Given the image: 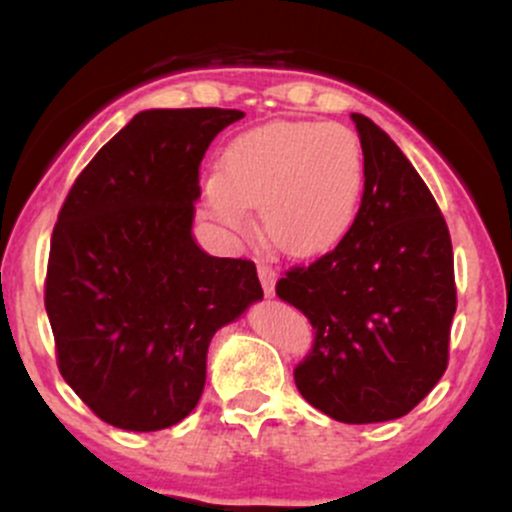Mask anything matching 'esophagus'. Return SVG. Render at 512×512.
Returning <instances> with one entry per match:
<instances>
[{"instance_id":"esophagus-1","label":"esophagus","mask_w":512,"mask_h":512,"mask_svg":"<svg viewBox=\"0 0 512 512\" xmlns=\"http://www.w3.org/2000/svg\"><path fill=\"white\" fill-rule=\"evenodd\" d=\"M257 274H260V281H262V289L267 296H274V284H276V272L269 264L264 262H257Z\"/></svg>"}]
</instances>
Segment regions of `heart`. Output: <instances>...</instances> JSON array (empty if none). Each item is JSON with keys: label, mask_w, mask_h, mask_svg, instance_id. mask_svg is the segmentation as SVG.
<instances>
[{"label": "heart", "mask_w": 512, "mask_h": 512, "mask_svg": "<svg viewBox=\"0 0 512 512\" xmlns=\"http://www.w3.org/2000/svg\"><path fill=\"white\" fill-rule=\"evenodd\" d=\"M366 185V156L342 125L279 120L238 134L207 182L216 219L233 231L260 207L262 233L291 257L332 250L354 226Z\"/></svg>", "instance_id": "obj_1"}]
</instances>
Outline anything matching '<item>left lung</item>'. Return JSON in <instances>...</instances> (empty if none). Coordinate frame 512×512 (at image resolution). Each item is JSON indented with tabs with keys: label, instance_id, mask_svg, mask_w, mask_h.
I'll use <instances>...</instances> for the list:
<instances>
[{
	"label": "left lung",
	"instance_id": "obj_1",
	"mask_svg": "<svg viewBox=\"0 0 512 512\" xmlns=\"http://www.w3.org/2000/svg\"><path fill=\"white\" fill-rule=\"evenodd\" d=\"M366 156L361 207L337 248L291 267L276 296L308 317L313 351L293 370L305 402L342 424L409 414L448 368L457 308L448 223L409 158L351 115Z\"/></svg>",
	"mask_w": 512,
	"mask_h": 512
}]
</instances>
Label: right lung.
<instances>
[{
  "instance_id": "right-lung-1",
  "label": "right lung",
  "mask_w": 512,
  "mask_h": 512,
  "mask_svg": "<svg viewBox=\"0 0 512 512\" xmlns=\"http://www.w3.org/2000/svg\"><path fill=\"white\" fill-rule=\"evenodd\" d=\"M245 113L144 110L81 170L50 240L45 310L62 378L98 419L161 431L197 407L207 349L264 296L255 262L192 238L199 163Z\"/></svg>"
}]
</instances>
